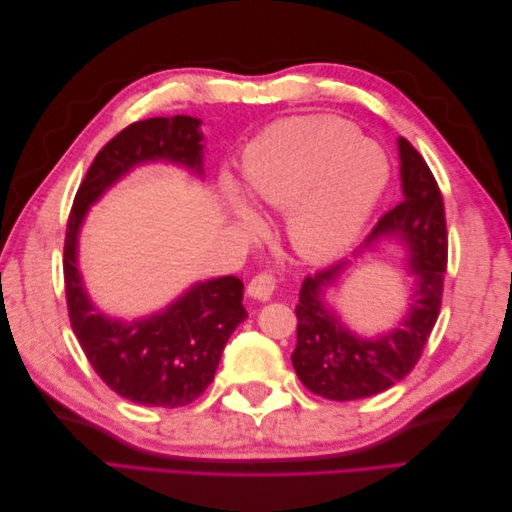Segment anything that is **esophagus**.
<instances>
[{
	"instance_id": "esophagus-1",
	"label": "esophagus",
	"mask_w": 512,
	"mask_h": 512,
	"mask_svg": "<svg viewBox=\"0 0 512 512\" xmlns=\"http://www.w3.org/2000/svg\"><path fill=\"white\" fill-rule=\"evenodd\" d=\"M275 286H277V277L271 271H262L256 277H252L250 286H247V294L258 301H269Z\"/></svg>"
}]
</instances>
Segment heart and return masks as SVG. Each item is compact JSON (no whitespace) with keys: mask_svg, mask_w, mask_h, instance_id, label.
I'll list each match as a JSON object with an SVG mask.
<instances>
[{"mask_svg":"<svg viewBox=\"0 0 512 512\" xmlns=\"http://www.w3.org/2000/svg\"><path fill=\"white\" fill-rule=\"evenodd\" d=\"M241 173L256 205L288 209L294 250L324 260L361 235L389 183V160L344 119L290 117L271 123L245 149ZM232 209L245 228L258 224L237 196Z\"/></svg>","mask_w":512,"mask_h":512,"instance_id":"obj_1","label":"heart"}]
</instances>
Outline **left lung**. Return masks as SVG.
I'll list each match as a JSON object with an SVG mask.
<instances>
[{"label": "left lung", "mask_w": 512, "mask_h": 512, "mask_svg": "<svg viewBox=\"0 0 512 512\" xmlns=\"http://www.w3.org/2000/svg\"><path fill=\"white\" fill-rule=\"evenodd\" d=\"M404 200L386 211L365 245L382 237H399L410 250V269L416 275L412 307L399 329L378 339L350 333L324 292L337 282L348 262L307 275L299 292L297 348L292 365L309 391L333 401H352L378 395L404 380L423 354L438 320L448 258L444 200L436 177L406 138H399Z\"/></svg>", "instance_id": "left-lung-1"}]
</instances>
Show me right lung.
I'll use <instances>...</instances> for the list:
<instances>
[{
	"mask_svg": "<svg viewBox=\"0 0 512 512\" xmlns=\"http://www.w3.org/2000/svg\"><path fill=\"white\" fill-rule=\"evenodd\" d=\"M200 119L188 115L134 121L91 162L74 196L64 243V284L72 331L108 389L134 404L181 408L213 382L222 350L247 318L235 275L198 282L162 314L121 322L91 305L76 267V237L91 203L143 162L168 160L203 175Z\"/></svg>",
	"mask_w": 512,
	"mask_h": 512,
	"instance_id": "add662e5",
	"label": "right lung"
}]
</instances>
